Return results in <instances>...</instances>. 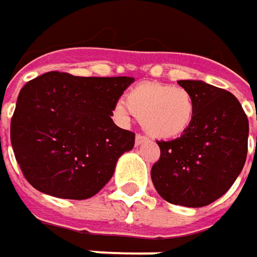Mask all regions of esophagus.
Segmentation results:
<instances>
[{"mask_svg":"<svg viewBox=\"0 0 257 257\" xmlns=\"http://www.w3.org/2000/svg\"><path fill=\"white\" fill-rule=\"evenodd\" d=\"M147 142V139L144 137V136H142V134H137L136 136V146H140V144H143Z\"/></svg>","mask_w":257,"mask_h":257,"instance_id":"1","label":"esophagus"}]
</instances>
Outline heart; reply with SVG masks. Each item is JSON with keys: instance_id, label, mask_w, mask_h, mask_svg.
I'll return each mask as SVG.
<instances>
[{"instance_id": "b5f03b06", "label": "heart", "mask_w": 257, "mask_h": 257, "mask_svg": "<svg viewBox=\"0 0 257 257\" xmlns=\"http://www.w3.org/2000/svg\"><path fill=\"white\" fill-rule=\"evenodd\" d=\"M196 110V98L186 87L143 83L130 90L124 103L114 107V115L121 123L134 115L149 136L172 140L190 128Z\"/></svg>"}]
</instances>
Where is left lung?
<instances>
[{"label":"left lung","mask_w":257,"mask_h":257,"mask_svg":"<svg viewBox=\"0 0 257 257\" xmlns=\"http://www.w3.org/2000/svg\"><path fill=\"white\" fill-rule=\"evenodd\" d=\"M197 110L190 128L179 139L157 142L160 159L152 180L166 202L202 207L230 189L247 154L249 120L232 93L203 81L180 80Z\"/></svg>","instance_id":"left-lung-1"}]
</instances>
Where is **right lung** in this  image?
<instances>
[{
  "mask_svg": "<svg viewBox=\"0 0 257 257\" xmlns=\"http://www.w3.org/2000/svg\"><path fill=\"white\" fill-rule=\"evenodd\" d=\"M133 77H77L50 71L28 81L11 118V144L37 190L88 199L111 179L134 133L117 127L113 110Z\"/></svg>",
  "mask_w": 257,
  "mask_h": 257,
  "instance_id": "add662e5",
  "label": "right lung"
}]
</instances>
